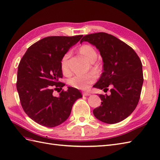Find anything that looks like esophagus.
Returning a JSON list of instances; mask_svg holds the SVG:
<instances>
[{"label": "esophagus", "instance_id": "esophagus-1", "mask_svg": "<svg viewBox=\"0 0 160 160\" xmlns=\"http://www.w3.org/2000/svg\"><path fill=\"white\" fill-rule=\"evenodd\" d=\"M82 95H83V96H90L91 95V93L89 92H82Z\"/></svg>", "mask_w": 160, "mask_h": 160}]
</instances>
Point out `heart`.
Instances as JSON below:
<instances>
[{
  "label": "heart",
  "instance_id": "b5f03b06",
  "mask_svg": "<svg viewBox=\"0 0 160 160\" xmlns=\"http://www.w3.org/2000/svg\"><path fill=\"white\" fill-rule=\"evenodd\" d=\"M80 52L91 63H94L97 59V51L95 48L91 46V45H82L80 48ZM69 55H70V52H66L61 61V68L64 73H67L69 71L68 59ZM92 69L95 71H97L98 66L97 65H94ZM96 78L95 73L92 72L85 75H75L69 79L68 83L74 88L86 90L88 88L90 85L92 84L96 80Z\"/></svg>",
  "mask_w": 160,
  "mask_h": 160
}]
</instances>
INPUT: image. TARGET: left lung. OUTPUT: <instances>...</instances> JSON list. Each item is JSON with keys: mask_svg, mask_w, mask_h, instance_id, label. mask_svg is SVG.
Wrapping results in <instances>:
<instances>
[{"mask_svg": "<svg viewBox=\"0 0 160 160\" xmlns=\"http://www.w3.org/2000/svg\"><path fill=\"white\" fill-rule=\"evenodd\" d=\"M99 50L103 62V72L93 87L111 94L99 95L102 101L93 110L97 119L106 124H116L128 118L136 108L143 83L141 61L133 49L115 36L104 32L84 36Z\"/></svg>", "mask_w": 160, "mask_h": 160, "instance_id": "1", "label": "left lung"}]
</instances>
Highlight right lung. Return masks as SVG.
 <instances>
[{
  "label": "right lung",
  "instance_id": "obj_1",
  "mask_svg": "<svg viewBox=\"0 0 160 160\" xmlns=\"http://www.w3.org/2000/svg\"><path fill=\"white\" fill-rule=\"evenodd\" d=\"M82 36L44 38L28 48L20 61L16 84L20 102L27 115L40 125L52 128L62 124L75 101L82 97L79 90L69 87L58 97L53 95L54 90L65 86L59 81L63 76L61 59Z\"/></svg>",
  "mask_w": 160,
  "mask_h": 160
}]
</instances>
